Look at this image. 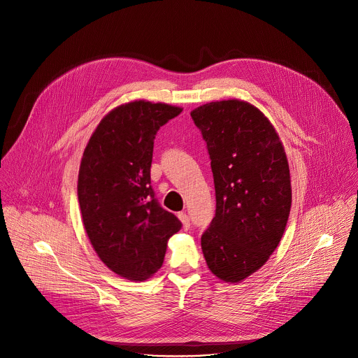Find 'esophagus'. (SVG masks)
<instances>
[{
	"label": "esophagus",
	"mask_w": 358,
	"mask_h": 358,
	"mask_svg": "<svg viewBox=\"0 0 358 358\" xmlns=\"http://www.w3.org/2000/svg\"><path fill=\"white\" fill-rule=\"evenodd\" d=\"M178 218H180V221L182 222V228H184V229H188V228H189V218H188V215H187L185 213H180V214H178Z\"/></svg>",
	"instance_id": "esophagus-1"
}]
</instances>
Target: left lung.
<instances>
[{"label": "left lung", "mask_w": 358, "mask_h": 358, "mask_svg": "<svg viewBox=\"0 0 358 358\" xmlns=\"http://www.w3.org/2000/svg\"><path fill=\"white\" fill-rule=\"evenodd\" d=\"M207 141L217 211L201 236L210 271L239 283L278 248L290 213L285 147L271 120L249 101H210L191 112Z\"/></svg>", "instance_id": "left-lung-1"}]
</instances>
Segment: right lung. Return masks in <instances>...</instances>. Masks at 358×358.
<instances>
[{"label": "right lung", "mask_w": 358, "mask_h": 358, "mask_svg": "<svg viewBox=\"0 0 358 358\" xmlns=\"http://www.w3.org/2000/svg\"><path fill=\"white\" fill-rule=\"evenodd\" d=\"M181 112L160 101H129L100 120L83 151L78 199L85 231L99 259L129 280L155 275L181 228L150 185L156 133Z\"/></svg>", "instance_id": "obj_1"}]
</instances>
